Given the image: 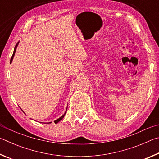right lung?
I'll use <instances>...</instances> for the list:
<instances>
[{
  "instance_id": "1",
  "label": "right lung",
  "mask_w": 159,
  "mask_h": 159,
  "mask_svg": "<svg viewBox=\"0 0 159 159\" xmlns=\"http://www.w3.org/2000/svg\"><path fill=\"white\" fill-rule=\"evenodd\" d=\"M18 43L16 44V46H15V49H14V52H13V54H12V57H11V59H10V63H12V59H13V58H14V56H15V52H16V47H17V45H18ZM65 115H66V112H65V114H64V115H63V116H61V117L59 118V119H57V120L56 121H54V123L55 124H57L58 122H59L61 119H62L63 117H64V116H65ZM51 123V122H49V123H47V124H50Z\"/></svg>"
}]
</instances>
